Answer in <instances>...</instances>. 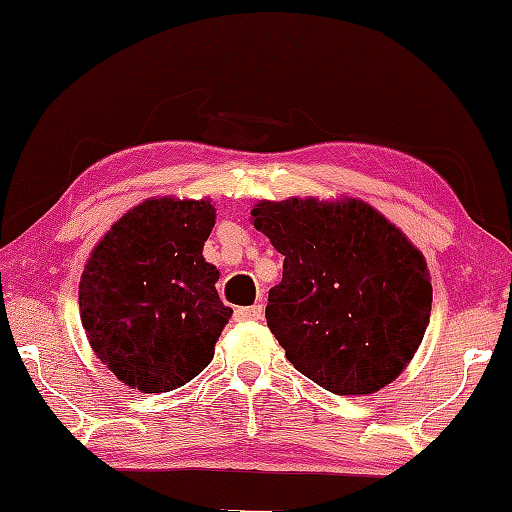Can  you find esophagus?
<instances>
[{
	"instance_id": "obj_1",
	"label": "esophagus",
	"mask_w": 512,
	"mask_h": 512,
	"mask_svg": "<svg viewBox=\"0 0 512 512\" xmlns=\"http://www.w3.org/2000/svg\"><path fill=\"white\" fill-rule=\"evenodd\" d=\"M263 317V305H249V307H237L235 319L237 321H258Z\"/></svg>"
}]
</instances>
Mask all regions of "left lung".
I'll return each mask as SVG.
<instances>
[{
	"label": "left lung",
	"mask_w": 512,
	"mask_h": 512,
	"mask_svg": "<svg viewBox=\"0 0 512 512\" xmlns=\"http://www.w3.org/2000/svg\"><path fill=\"white\" fill-rule=\"evenodd\" d=\"M251 221L284 256L265 319L293 368L340 396L394 382L431 317L429 270L415 244L354 198L263 200Z\"/></svg>",
	"instance_id": "left-lung-1"
}]
</instances>
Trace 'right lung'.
Wrapping results in <instances>:
<instances>
[{
	"label": "right lung",
	"instance_id": "right-lung-1",
	"mask_svg": "<svg viewBox=\"0 0 512 512\" xmlns=\"http://www.w3.org/2000/svg\"><path fill=\"white\" fill-rule=\"evenodd\" d=\"M216 209L209 200L151 198L118 219L79 284L90 347L118 380L144 394L184 387L214 359L233 310L202 258Z\"/></svg>",
	"mask_w": 512,
	"mask_h": 512
}]
</instances>
